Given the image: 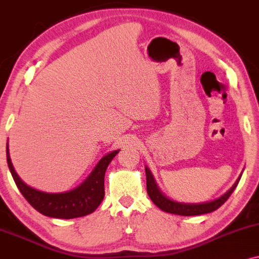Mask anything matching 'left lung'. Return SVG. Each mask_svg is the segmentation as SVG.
<instances>
[{
  "label": "left lung",
  "instance_id": "1",
  "mask_svg": "<svg viewBox=\"0 0 259 259\" xmlns=\"http://www.w3.org/2000/svg\"><path fill=\"white\" fill-rule=\"evenodd\" d=\"M241 177V176H240ZM240 177L236 180V182L233 185L232 188L229 189L226 194H223L222 197L213 201L208 202H201V204H185V202H177L172 201L170 199H167L165 195L161 194V192L158 189L157 185H155L153 176H152L151 171L148 170V167H146V180H147V193L149 198L152 199V201L157 205L160 210L165 211V212L174 213V214H180V216H198V214H204L212 212V211L217 210L220 206H222L224 202L227 201L232 193L234 192V189L238 186Z\"/></svg>",
  "mask_w": 259,
  "mask_h": 259
}]
</instances>
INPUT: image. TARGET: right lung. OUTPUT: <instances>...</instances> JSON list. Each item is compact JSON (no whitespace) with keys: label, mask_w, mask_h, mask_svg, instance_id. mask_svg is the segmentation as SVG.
<instances>
[{"label":"right lung","mask_w":259,"mask_h":259,"mask_svg":"<svg viewBox=\"0 0 259 259\" xmlns=\"http://www.w3.org/2000/svg\"><path fill=\"white\" fill-rule=\"evenodd\" d=\"M119 151H113L99 161L95 169L82 185L65 193H45L26 186L15 172L9 158L7 143V163L15 185L23 197L35 210L53 219H76L94 212L105 197V172L108 164Z\"/></svg>","instance_id":"obj_1"}]
</instances>
